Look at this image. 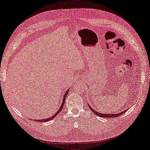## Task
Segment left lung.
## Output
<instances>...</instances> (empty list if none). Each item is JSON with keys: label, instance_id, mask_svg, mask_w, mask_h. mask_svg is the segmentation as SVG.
<instances>
[{"label": "left lung", "instance_id": "obj_1", "mask_svg": "<svg viewBox=\"0 0 150 150\" xmlns=\"http://www.w3.org/2000/svg\"><path fill=\"white\" fill-rule=\"evenodd\" d=\"M88 106H89V108H90V110H92L93 112H94V114H96L97 116H100V117H102V118H115V117H117V116H120V115H123V113H125L127 111V109H125V111H122V112H118V113H114V114H104V113H102V112H97V111H95L94 109L90 106V104L88 103Z\"/></svg>", "mask_w": 150, "mask_h": 150}]
</instances>
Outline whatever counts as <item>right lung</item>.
I'll return each instance as SVG.
<instances>
[{
	"label": "right lung",
	"mask_w": 150,
	"mask_h": 150,
	"mask_svg": "<svg viewBox=\"0 0 150 150\" xmlns=\"http://www.w3.org/2000/svg\"><path fill=\"white\" fill-rule=\"evenodd\" d=\"M69 89H70V88H69L66 91V92L65 93L64 96V98H63V99H62V102L61 106L60 107L59 109H58V110L57 111V112L55 113V114H54V115H53L52 116H51V117H50V118H46V119H42V120H34V121H38V122H46L50 121V120H53L54 118H55L56 116L60 112V111H62V108H63V106H64V103H65V98H66V96H67L68 92H69Z\"/></svg>",
	"instance_id": "add662e5"
}]
</instances>
